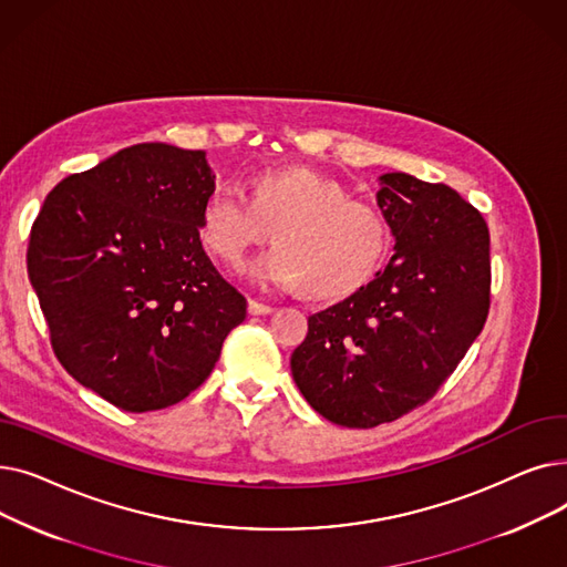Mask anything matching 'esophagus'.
<instances>
[{
  "instance_id": "esophagus-1",
  "label": "esophagus",
  "mask_w": 567,
  "mask_h": 567,
  "mask_svg": "<svg viewBox=\"0 0 567 567\" xmlns=\"http://www.w3.org/2000/svg\"><path fill=\"white\" fill-rule=\"evenodd\" d=\"M248 312H250L252 317H259V315H271V312H274V306H268V303H261V301L250 299V301H248Z\"/></svg>"
}]
</instances>
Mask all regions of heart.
Here are the masks:
<instances>
[{
	"label": "heart",
	"mask_w": 567,
	"mask_h": 567,
	"mask_svg": "<svg viewBox=\"0 0 567 567\" xmlns=\"http://www.w3.org/2000/svg\"><path fill=\"white\" fill-rule=\"evenodd\" d=\"M268 231L276 248L246 268L248 278L274 289L306 285L321 299L361 289L389 248L379 212L310 167L259 172L248 182V197L231 184L206 195L199 234L223 264L241 266Z\"/></svg>",
	"instance_id": "heart-1"
}]
</instances>
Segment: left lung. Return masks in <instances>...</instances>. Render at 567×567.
I'll return each mask as SVG.
<instances>
[{"instance_id":"8db88e82","label":"left lung","mask_w":567,"mask_h":567,"mask_svg":"<svg viewBox=\"0 0 567 567\" xmlns=\"http://www.w3.org/2000/svg\"><path fill=\"white\" fill-rule=\"evenodd\" d=\"M393 257L349 299L308 319L291 374L323 419L377 427L425 404L481 336L489 310V229L453 188L379 176Z\"/></svg>"}]
</instances>
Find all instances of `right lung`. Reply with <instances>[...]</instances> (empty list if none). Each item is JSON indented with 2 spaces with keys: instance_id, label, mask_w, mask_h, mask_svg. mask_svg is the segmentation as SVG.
Masks as SVG:
<instances>
[{
  "instance_id": "add662e5",
  "label": "right lung",
  "mask_w": 567,
  "mask_h": 567,
  "mask_svg": "<svg viewBox=\"0 0 567 567\" xmlns=\"http://www.w3.org/2000/svg\"><path fill=\"white\" fill-rule=\"evenodd\" d=\"M214 188L204 152L144 142L66 176L34 220L27 271L56 359L118 409L188 398L246 319L199 241Z\"/></svg>"
}]
</instances>
